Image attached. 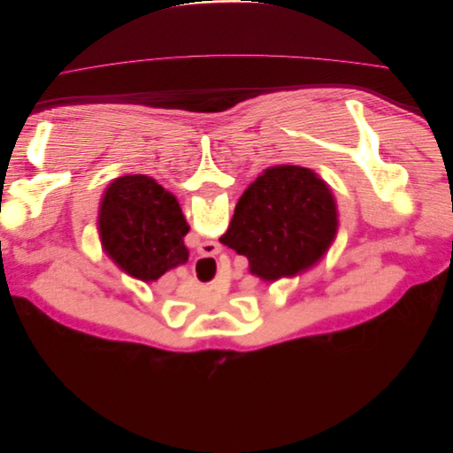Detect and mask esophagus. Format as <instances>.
Wrapping results in <instances>:
<instances>
[{"label": "esophagus", "mask_w": 453, "mask_h": 453, "mask_svg": "<svg viewBox=\"0 0 453 453\" xmlns=\"http://www.w3.org/2000/svg\"><path fill=\"white\" fill-rule=\"evenodd\" d=\"M198 250L202 255H217L221 253V245H217L215 242H203Z\"/></svg>", "instance_id": "1"}]
</instances>
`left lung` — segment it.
<instances>
[{
	"mask_svg": "<svg viewBox=\"0 0 453 453\" xmlns=\"http://www.w3.org/2000/svg\"><path fill=\"white\" fill-rule=\"evenodd\" d=\"M336 228V202L326 183L308 168L283 164L245 188L219 242L248 257L255 276L276 281L318 263Z\"/></svg>",
	"mask_w": 453,
	"mask_h": 453,
	"instance_id": "1",
	"label": "left lung"
}]
</instances>
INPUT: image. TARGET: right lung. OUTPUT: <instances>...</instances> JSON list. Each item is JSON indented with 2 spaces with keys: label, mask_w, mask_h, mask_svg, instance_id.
<instances>
[{
  "label": "right lung",
  "mask_w": 453,
  "mask_h": 453,
  "mask_svg": "<svg viewBox=\"0 0 453 453\" xmlns=\"http://www.w3.org/2000/svg\"><path fill=\"white\" fill-rule=\"evenodd\" d=\"M98 228L105 253L142 281H157L188 258L180 202L147 175H122L107 187Z\"/></svg>",
  "instance_id": "right-lung-1"
}]
</instances>
